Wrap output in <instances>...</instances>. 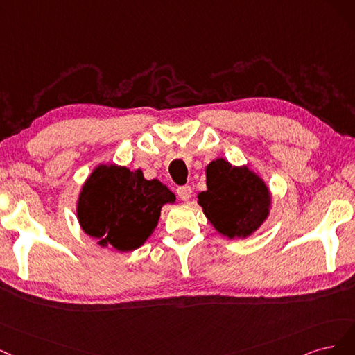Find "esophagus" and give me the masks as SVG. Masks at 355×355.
Returning <instances> with one entry per match:
<instances>
[{
    "mask_svg": "<svg viewBox=\"0 0 355 355\" xmlns=\"http://www.w3.org/2000/svg\"><path fill=\"white\" fill-rule=\"evenodd\" d=\"M191 193H193V190L190 186H181L177 189V196L184 202H187L191 198Z\"/></svg>",
    "mask_w": 355,
    "mask_h": 355,
    "instance_id": "1",
    "label": "esophagus"
}]
</instances>
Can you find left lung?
I'll use <instances>...</instances> for the list:
<instances>
[{"mask_svg": "<svg viewBox=\"0 0 355 355\" xmlns=\"http://www.w3.org/2000/svg\"><path fill=\"white\" fill-rule=\"evenodd\" d=\"M205 174L207 190L198 194V203L221 236L246 239L267 221L271 191L255 171L218 157L207 165Z\"/></svg>", "mask_w": 355, "mask_h": 355, "instance_id": "left-lung-1", "label": "left lung"}]
</instances>
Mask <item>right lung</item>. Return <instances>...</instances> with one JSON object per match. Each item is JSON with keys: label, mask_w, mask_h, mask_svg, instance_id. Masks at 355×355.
<instances>
[{"label": "right lung", "mask_w": 355, "mask_h": 355, "mask_svg": "<svg viewBox=\"0 0 355 355\" xmlns=\"http://www.w3.org/2000/svg\"><path fill=\"white\" fill-rule=\"evenodd\" d=\"M175 194L141 169L116 164L97 165L78 196L76 216L83 232L101 248L131 252L152 236L166 203Z\"/></svg>", "instance_id": "obj_1"}]
</instances>
